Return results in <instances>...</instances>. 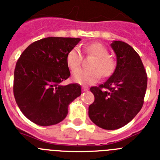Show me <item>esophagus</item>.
Wrapping results in <instances>:
<instances>
[{"label": "esophagus", "instance_id": "34e87169", "mask_svg": "<svg viewBox=\"0 0 160 160\" xmlns=\"http://www.w3.org/2000/svg\"><path fill=\"white\" fill-rule=\"evenodd\" d=\"M88 90H89V88H88V87H85V86H83V87H82L83 91H87Z\"/></svg>", "mask_w": 160, "mask_h": 160}]
</instances>
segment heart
Listing matches in <instances>:
<instances>
[{"label":"heart","mask_w":160,"mask_h":160,"mask_svg":"<svg viewBox=\"0 0 160 160\" xmlns=\"http://www.w3.org/2000/svg\"><path fill=\"white\" fill-rule=\"evenodd\" d=\"M84 51L88 55L94 56L90 62V67L82 68L75 70L72 79L75 82L80 85H92L100 78L108 77L111 75L115 68L114 58L109 55V51L103 44L92 43L85 46ZM83 61V55L80 48L75 47L69 51L66 56V62L70 69H77Z\"/></svg>","instance_id":"obj_1"}]
</instances>
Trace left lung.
<instances>
[{
	"instance_id": "left-lung-1",
	"label": "left lung",
	"mask_w": 160,
	"mask_h": 160,
	"mask_svg": "<svg viewBox=\"0 0 160 160\" xmlns=\"http://www.w3.org/2000/svg\"><path fill=\"white\" fill-rule=\"evenodd\" d=\"M110 46L116 55V68L104 84L90 88L95 101L89 106V117L97 126L113 130L124 126L140 111L148 78L133 47L120 41Z\"/></svg>"
}]
</instances>
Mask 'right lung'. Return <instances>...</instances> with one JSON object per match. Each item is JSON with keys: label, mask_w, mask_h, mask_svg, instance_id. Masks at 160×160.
Masks as SVG:
<instances>
[{"label": "right lung", "mask_w": 160, "mask_h": 160, "mask_svg": "<svg viewBox=\"0 0 160 160\" xmlns=\"http://www.w3.org/2000/svg\"><path fill=\"white\" fill-rule=\"evenodd\" d=\"M80 38L47 37L35 41L22 52L14 72L13 93L23 114L41 126L65 119L68 106L81 95L80 85H61L70 77L66 56Z\"/></svg>", "instance_id": "add662e5"}]
</instances>
